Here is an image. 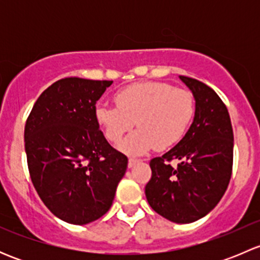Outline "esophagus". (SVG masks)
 <instances>
[{
    "instance_id": "esophagus-1",
    "label": "esophagus",
    "mask_w": 260,
    "mask_h": 260,
    "mask_svg": "<svg viewBox=\"0 0 260 260\" xmlns=\"http://www.w3.org/2000/svg\"><path fill=\"white\" fill-rule=\"evenodd\" d=\"M138 162H140V159H137V158H133V157H129V159H128V167H133V166H136V165L138 164Z\"/></svg>"
}]
</instances>
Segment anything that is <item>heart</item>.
I'll return each mask as SVG.
<instances>
[{"instance_id":"heart-1","label":"heart","mask_w":260,"mask_h":260,"mask_svg":"<svg viewBox=\"0 0 260 260\" xmlns=\"http://www.w3.org/2000/svg\"><path fill=\"white\" fill-rule=\"evenodd\" d=\"M115 106L99 104L95 118L109 142H120L136 124L135 131L120 148L129 154H141L156 146L169 148L182 140L196 111L195 98L186 89L162 81L132 84L117 91Z\"/></svg>"}]
</instances>
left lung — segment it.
<instances>
[{"instance_id":"8db88e82","label":"left lung","mask_w":260,"mask_h":260,"mask_svg":"<svg viewBox=\"0 0 260 260\" xmlns=\"http://www.w3.org/2000/svg\"><path fill=\"white\" fill-rule=\"evenodd\" d=\"M180 79L195 96V118L174 148L151 159L152 176L145 192L157 214L187 224L209 214L226 191L234 136L226 106L210 86L192 78ZM174 159H180L177 168L171 166Z\"/></svg>"}]
</instances>
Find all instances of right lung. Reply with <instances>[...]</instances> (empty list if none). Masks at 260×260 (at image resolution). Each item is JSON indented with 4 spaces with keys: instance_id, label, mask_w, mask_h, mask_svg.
Returning <instances> with one entry per match:
<instances>
[{
    "instance_id": "1",
    "label": "right lung",
    "mask_w": 260,
    "mask_h": 260,
    "mask_svg": "<svg viewBox=\"0 0 260 260\" xmlns=\"http://www.w3.org/2000/svg\"><path fill=\"white\" fill-rule=\"evenodd\" d=\"M111 80L64 78L41 93L25 124L31 181L55 216L75 225L111 209L128 158L99 129L95 103Z\"/></svg>"
}]
</instances>
